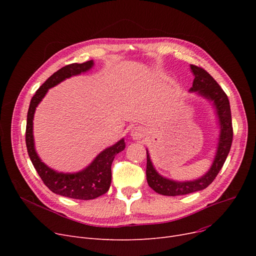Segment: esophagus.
<instances>
[{
  "instance_id": "1",
  "label": "esophagus",
  "mask_w": 256,
  "mask_h": 256,
  "mask_svg": "<svg viewBox=\"0 0 256 256\" xmlns=\"http://www.w3.org/2000/svg\"><path fill=\"white\" fill-rule=\"evenodd\" d=\"M146 136V130L142 126L134 128L130 132V137L132 140H141Z\"/></svg>"
}]
</instances>
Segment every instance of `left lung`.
Listing matches in <instances>:
<instances>
[{"label":"left lung","mask_w":256,"mask_h":256,"mask_svg":"<svg viewBox=\"0 0 256 256\" xmlns=\"http://www.w3.org/2000/svg\"><path fill=\"white\" fill-rule=\"evenodd\" d=\"M191 72L194 76L193 86L189 92H195L197 96L208 100L214 109L219 126V138L217 150L214 154L212 166L202 176L193 180L178 182L167 178L156 171L154 168L148 150H146L147 166L146 180L148 186L156 193L165 196H178L201 191L208 188L216 178L219 171L223 167L225 160L230 154L232 143V124L230 104L228 98L219 84L214 78L201 67L190 65Z\"/></svg>","instance_id":"obj_1"}]
</instances>
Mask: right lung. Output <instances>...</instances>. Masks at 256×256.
I'll return each mask as SVG.
<instances>
[{"label": "right lung", "mask_w": 256, "mask_h": 256, "mask_svg": "<svg viewBox=\"0 0 256 256\" xmlns=\"http://www.w3.org/2000/svg\"><path fill=\"white\" fill-rule=\"evenodd\" d=\"M93 66V60L85 63H72L52 74L34 94L26 115V150L40 178L55 194L80 200L98 198L109 191L112 180L111 165L115 156L126 148L124 139H120L114 145L106 147L84 169L72 173L59 172L44 164L37 154L33 135V120L37 106L46 96L50 88L55 87L66 78L89 72Z\"/></svg>", "instance_id": "right-lung-1"}]
</instances>
